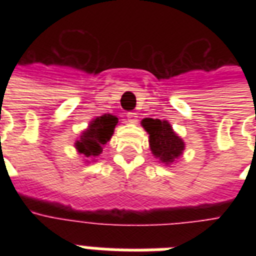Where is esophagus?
Masks as SVG:
<instances>
[{
	"instance_id": "esophagus-1",
	"label": "esophagus",
	"mask_w": 256,
	"mask_h": 256,
	"mask_svg": "<svg viewBox=\"0 0 256 256\" xmlns=\"http://www.w3.org/2000/svg\"><path fill=\"white\" fill-rule=\"evenodd\" d=\"M126 116H128V120L130 124H136V122H138V116H136V112H128V114H126Z\"/></svg>"
}]
</instances>
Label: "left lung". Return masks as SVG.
Segmentation results:
<instances>
[{"label":"left lung","instance_id":"8db88e82","mask_svg":"<svg viewBox=\"0 0 256 256\" xmlns=\"http://www.w3.org/2000/svg\"><path fill=\"white\" fill-rule=\"evenodd\" d=\"M142 126L150 134V148L152 154L164 164H171L182 154L184 144L171 128L168 120L144 118Z\"/></svg>","mask_w":256,"mask_h":256}]
</instances>
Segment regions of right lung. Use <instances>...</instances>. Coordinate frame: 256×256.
I'll return each instance as SVG.
<instances>
[{"label":"right lung","mask_w":256,"mask_h":256,"mask_svg":"<svg viewBox=\"0 0 256 256\" xmlns=\"http://www.w3.org/2000/svg\"><path fill=\"white\" fill-rule=\"evenodd\" d=\"M118 124V118L112 114L96 116L85 132H82L80 140L76 142V148L88 158H96L102 152V148L112 138L114 128Z\"/></svg>","instance_id":"add662e5"}]
</instances>
